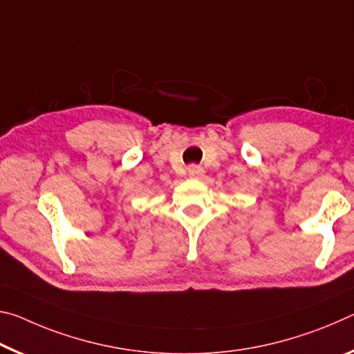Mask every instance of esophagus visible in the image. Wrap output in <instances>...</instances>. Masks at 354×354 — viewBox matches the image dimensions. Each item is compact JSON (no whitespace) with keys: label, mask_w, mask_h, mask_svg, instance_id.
I'll return each mask as SVG.
<instances>
[{"label":"esophagus","mask_w":354,"mask_h":354,"mask_svg":"<svg viewBox=\"0 0 354 354\" xmlns=\"http://www.w3.org/2000/svg\"><path fill=\"white\" fill-rule=\"evenodd\" d=\"M202 174H204V169H202V167L198 166V165H191V166L188 167V176H189V177L199 178V177H202Z\"/></svg>","instance_id":"34e87169"}]
</instances>
